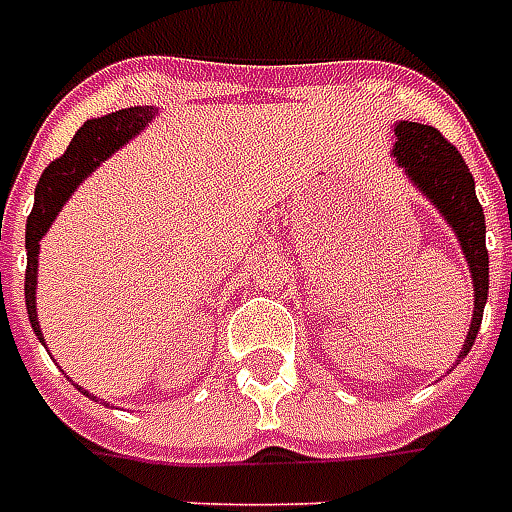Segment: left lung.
Wrapping results in <instances>:
<instances>
[{
    "mask_svg": "<svg viewBox=\"0 0 512 512\" xmlns=\"http://www.w3.org/2000/svg\"><path fill=\"white\" fill-rule=\"evenodd\" d=\"M397 143L391 148L394 162L405 170V179L422 192L430 204L436 206L438 215L447 220L463 250V259L469 264L471 281H474V314L458 361L469 355L471 344L480 333L482 308L488 300V250H485V215L474 192L466 162L458 148L449 146L438 129L427 123L400 121L394 123Z\"/></svg>",
    "mask_w": 512,
    "mask_h": 512,
    "instance_id": "left-lung-1",
    "label": "left lung"
}]
</instances>
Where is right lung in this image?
I'll list each match as a JSON object with an SVG mask.
<instances>
[{
    "instance_id": "add662e5",
    "label": "right lung",
    "mask_w": 512,
    "mask_h": 512,
    "mask_svg": "<svg viewBox=\"0 0 512 512\" xmlns=\"http://www.w3.org/2000/svg\"><path fill=\"white\" fill-rule=\"evenodd\" d=\"M157 112V107H126V110H115L110 115H101V118H90L76 129L74 140H71V146L65 148L63 157L54 159L52 165L43 170L41 181L35 187V206H32V215L27 217V239H24V245H27L24 297H27V314H30L32 331L41 342V322H38V311H35L41 239L52 228L54 217L60 215V209L71 198V192L88 179L104 159H110L118 148H123L132 137L143 132L148 123L157 118Z\"/></svg>"
}]
</instances>
